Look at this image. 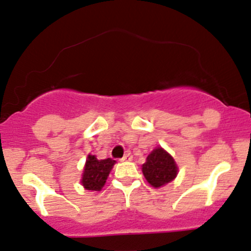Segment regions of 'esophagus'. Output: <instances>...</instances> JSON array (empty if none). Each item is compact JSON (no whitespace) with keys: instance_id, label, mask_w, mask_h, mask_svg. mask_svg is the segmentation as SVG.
Segmentation results:
<instances>
[{"instance_id":"obj_1","label":"esophagus","mask_w":251,"mask_h":251,"mask_svg":"<svg viewBox=\"0 0 251 251\" xmlns=\"http://www.w3.org/2000/svg\"><path fill=\"white\" fill-rule=\"evenodd\" d=\"M131 159H132V155H131V153H127L124 155V158H121V161H130Z\"/></svg>"}]
</instances>
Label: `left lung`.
I'll return each mask as SVG.
<instances>
[{"instance_id":"8db88e82","label":"left lung","mask_w":251,"mask_h":251,"mask_svg":"<svg viewBox=\"0 0 251 251\" xmlns=\"http://www.w3.org/2000/svg\"><path fill=\"white\" fill-rule=\"evenodd\" d=\"M144 178L154 188H160L170 183L178 174V166L170 153L161 147H156L147 156L142 165Z\"/></svg>"}]
</instances>
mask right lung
I'll list each match as a JSON object with an SVG mask.
<instances>
[{
	"label": "right lung",
	"instance_id": "right-lung-1",
	"mask_svg": "<svg viewBox=\"0 0 251 251\" xmlns=\"http://www.w3.org/2000/svg\"><path fill=\"white\" fill-rule=\"evenodd\" d=\"M114 165H115V160L111 158L100 160L96 155L88 154L85 166H83L82 177H81V184L83 188L88 191L100 192L104 187Z\"/></svg>",
	"mask_w": 251,
	"mask_h": 251
}]
</instances>
